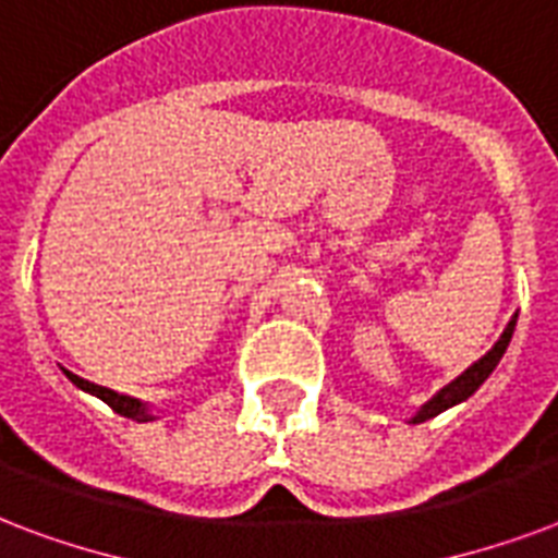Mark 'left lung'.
Listing matches in <instances>:
<instances>
[{
  "instance_id": "left-lung-1",
  "label": "left lung",
  "mask_w": 558,
  "mask_h": 558,
  "mask_svg": "<svg viewBox=\"0 0 558 558\" xmlns=\"http://www.w3.org/2000/svg\"><path fill=\"white\" fill-rule=\"evenodd\" d=\"M514 324H518V314H514L512 320H509V326L502 329L500 341L494 343L492 350H488V353H485L483 359H480V362H473L462 376H456L453 383L444 385L441 391L435 393L429 403H423L421 412H417L412 417V423L429 421V417H435V414L447 412L450 405L468 400V397H471V393L476 391V388H480V385H483L485 379H488V376H492V371H494V367H497V362H500V359H502V353H506V347H509V341H512Z\"/></svg>"
}]
</instances>
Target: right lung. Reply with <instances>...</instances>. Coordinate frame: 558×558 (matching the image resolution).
Instances as JSON below:
<instances>
[{"label":"right lung","instance_id":"add662e5","mask_svg":"<svg viewBox=\"0 0 558 558\" xmlns=\"http://www.w3.org/2000/svg\"><path fill=\"white\" fill-rule=\"evenodd\" d=\"M66 376H70V383L78 385L82 391H90L96 393L102 403H108L111 409H114L117 414H123V417H132V421L137 423H146V421H153V414H149V409H146L141 400H135V397H123V393H117L111 391V388H102V385H94V383H87V379H82V376H75L66 371Z\"/></svg>","mask_w":558,"mask_h":558}]
</instances>
